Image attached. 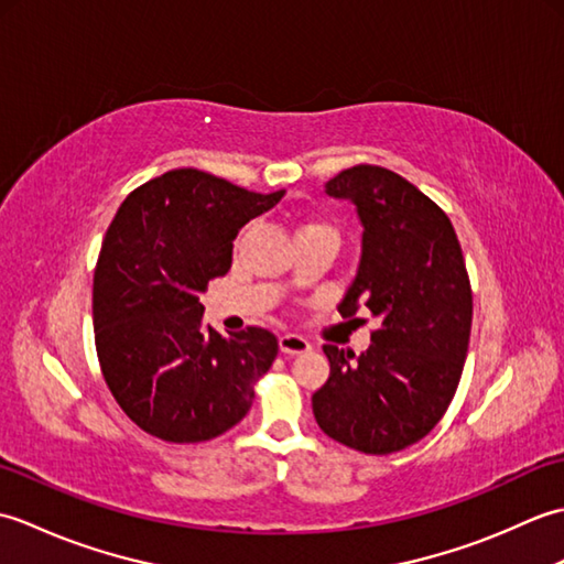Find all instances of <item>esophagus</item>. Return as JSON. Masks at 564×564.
<instances>
[{"label": "esophagus", "instance_id": "obj_1", "mask_svg": "<svg viewBox=\"0 0 564 564\" xmlns=\"http://www.w3.org/2000/svg\"><path fill=\"white\" fill-rule=\"evenodd\" d=\"M279 346H281V354L285 356H297V354H307L313 346H310L307 339H303L301 334H283V337L279 339Z\"/></svg>", "mask_w": 564, "mask_h": 564}]
</instances>
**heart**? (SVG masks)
Wrapping results in <instances>:
<instances>
[{"label":"heart","instance_id":"heart-1","mask_svg":"<svg viewBox=\"0 0 564 564\" xmlns=\"http://www.w3.org/2000/svg\"><path fill=\"white\" fill-rule=\"evenodd\" d=\"M315 227H327V225H322V223H303L301 227H297V232H307V230H315ZM295 232V235H297Z\"/></svg>","mask_w":564,"mask_h":564}]
</instances>
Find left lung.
Returning a JSON list of instances; mask_svg holds the SVG:
<instances>
[{
  "instance_id": "1",
  "label": "left lung",
  "mask_w": 564,
  "mask_h": 564,
  "mask_svg": "<svg viewBox=\"0 0 564 564\" xmlns=\"http://www.w3.org/2000/svg\"><path fill=\"white\" fill-rule=\"evenodd\" d=\"M364 225L361 261L339 303L380 319L366 354L325 344L329 378L313 394L319 429L368 455L422 441L446 414L463 376L473 289L448 215L386 166L356 164L327 182Z\"/></svg>"
}]
</instances>
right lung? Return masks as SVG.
Returning a JSON list of instances; mask_svg holds the SVG:
<instances>
[{
    "label": "right lung",
    "mask_w": 564,
    "mask_h": 564,
    "mask_svg": "<svg viewBox=\"0 0 564 564\" xmlns=\"http://www.w3.org/2000/svg\"><path fill=\"white\" fill-rule=\"evenodd\" d=\"M283 194L186 166L150 178L118 208L94 269V341L106 386L145 434L200 443L249 412L279 339L261 327L227 337L203 327L200 293L230 271L239 227Z\"/></svg>",
    "instance_id": "right-lung-1"
}]
</instances>
